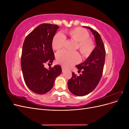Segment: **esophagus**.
<instances>
[{"instance_id": "34e87169", "label": "esophagus", "mask_w": 129, "mask_h": 129, "mask_svg": "<svg viewBox=\"0 0 129 129\" xmlns=\"http://www.w3.org/2000/svg\"><path fill=\"white\" fill-rule=\"evenodd\" d=\"M62 72H64L66 71V69H65V68L64 67H62Z\"/></svg>"}]
</instances>
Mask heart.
<instances>
[{
    "mask_svg": "<svg viewBox=\"0 0 129 129\" xmlns=\"http://www.w3.org/2000/svg\"><path fill=\"white\" fill-rule=\"evenodd\" d=\"M67 36L77 42V47L84 57L90 55L94 49L93 41L89 38V33L80 27L66 30L64 36L60 33L54 35L52 40L53 48L57 50L63 47L66 41L65 37ZM56 58L58 63L65 67H69L79 63L81 60V56L77 52H69L63 50L57 53Z\"/></svg>",
    "mask_w": 129,
    "mask_h": 129,
    "instance_id": "b5f03b06",
    "label": "heart"
}]
</instances>
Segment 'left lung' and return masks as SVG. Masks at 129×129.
<instances>
[{
    "label": "left lung",
    "mask_w": 129,
    "mask_h": 129,
    "mask_svg": "<svg viewBox=\"0 0 129 129\" xmlns=\"http://www.w3.org/2000/svg\"><path fill=\"white\" fill-rule=\"evenodd\" d=\"M91 30L95 38L96 47L89 57L82 63L76 66L79 76L72 72V77L68 82L69 91L77 96H83L92 91L98 85L102 76L105 63V50L99 33L89 27L84 26Z\"/></svg>",
    "instance_id": "obj_1"
}]
</instances>
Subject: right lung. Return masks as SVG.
I'll return each instance as SVG.
<instances>
[{"instance_id":"1","label":"right lung","mask_w":129,"mask_h":129,"mask_svg":"<svg viewBox=\"0 0 129 129\" xmlns=\"http://www.w3.org/2000/svg\"><path fill=\"white\" fill-rule=\"evenodd\" d=\"M57 25L42 24L36 27L25 38L22 46L21 65L27 86L38 94H45L51 89L56 78L62 73L61 67L55 65L46 69V62L54 60L52 40Z\"/></svg>"}]
</instances>
